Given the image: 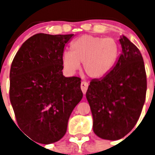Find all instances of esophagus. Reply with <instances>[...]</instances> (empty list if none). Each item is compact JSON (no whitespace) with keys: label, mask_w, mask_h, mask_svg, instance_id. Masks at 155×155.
Wrapping results in <instances>:
<instances>
[{"label":"esophagus","mask_w":155,"mask_h":155,"mask_svg":"<svg viewBox=\"0 0 155 155\" xmlns=\"http://www.w3.org/2000/svg\"><path fill=\"white\" fill-rule=\"evenodd\" d=\"M87 87H88V83L84 81H83L81 82V91L84 94H85L86 91H87Z\"/></svg>","instance_id":"1"}]
</instances>
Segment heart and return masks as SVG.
<instances>
[{
	"mask_svg": "<svg viewBox=\"0 0 155 155\" xmlns=\"http://www.w3.org/2000/svg\"><path fill=\"white\" fill-rule=\"evenodd\" d=\"M120 46L112 38L84 35L71 44V52L62 55V65L68 74H73L83 63L84 71L91 78H102L116 65Z\"/></svg>",
	"mask_w": 155,
	"mask_h": 155,
	"instance_id": "obj_1",
	"label": "heart"
}]
</instances>
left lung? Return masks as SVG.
Instances as JSON below:
<instances>
[{
    "mask_svg": "<svg viewBox=\"0 0 155 155\" xmlns=\"http://www.w3.org/2000/svg\"><path fill=\"white\" fill-rule=\"evenodd\" d=\"M122 53L101 80L90 82L86 98L93 117V131L100 138L117 140L132 130L146 97L147 78L141 53L124 35L119 39Z\"/></svg>",
    "mask_w": 155,
    "mask_h": 155,
    "instance_id": "8db88e82",
    "label": "left lung"
}]
</instances>
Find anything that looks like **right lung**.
Here are the masks:
<instances>
[{"label": "right lung", "mask_w": 155, "mask_h": 155, "mask_svg": "<svg viewBox=\"0 0 155 155\" xmlns=\"http://www.w3.org/2000/svg\"><path fill=\"white\" fill-rule=\"evenodd\" d=\"M73 35L35 34L21 45L11 67L10 100L18 124L43 144L64 136L83 97L81 78L63 75L64 46Z\"/></svg>", "instance_id": "add662e5"}]
</instances>
